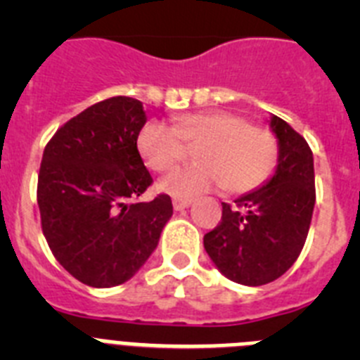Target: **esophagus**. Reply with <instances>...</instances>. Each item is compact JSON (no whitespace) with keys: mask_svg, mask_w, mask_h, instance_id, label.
<instances>
[{"mask_svg":"<svg viewBox=\"0 0 360 360\" xmlns=\"http://www.w3.org/2000/svg\"><path fill=\"white\" fill-rule=\"evenodd\" d=\"M193 203V200L191 198H173V207L174 211H184V209H187Z\"/></svg>","mask_w":360,"mask_h":360,"instance_id":"obj_1","label":"esophagus"}]
</instances>
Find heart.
<instances>
[{"label": "heart", "mask_w": 360, "mask_h": 360, "mask_svg": "<svg viewBox=\"0 0 360 360\" xmlns=\"http://www.w3.org/2000/svg\"><path fill=\"white\" fill-rule=\"evenodd\" d=\"M136 149L155 173H169L196 149L198 164L164 178L162 189L178 198L227 187L250 193L266 182L278 164V142L269 129L232 111H200L174 119L173 126L151 120L136 135Z\"/></svg>", "instance_id": "obj_1"}]
</instances>
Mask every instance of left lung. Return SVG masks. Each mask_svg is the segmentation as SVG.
<instances>
[{"label": "left lung", "mask_w": 360, "mask_h": 360, "mask_svg": "<svg viewBox=\"0 0 360 360\" xmlns=\"http://www.w3.org/2000/svg\"><path fill=\"white\" fill-rule=\"evenodd\" d=\"M270 128L279 142L274 176L234 205L221 203V221L203 236V247L219 272L249 287L274 281L294 265L316 203L308 142L276 115Z\"/></svg>", "instance_id": "8db88e82"}]
</instances>
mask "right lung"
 Segmentation results:
<instances>
[{
    "label": "right lung",
    "mask_w": 360,
    "mask_h": 360,
    "mask_svg": "<svg viewBox=\"0 0 360 360\" xmlns=\"http://www.w3.org/2000/svg\"><path fill=\"white\" fill-rule=\"evenodd\" d=\"M144 124L141 101L110 97L63 124L43 151L41 229L63 269L90 287L133 278L173 214L167 195L139 202L153 184L136 149Z\"/></svg>",
    "instance_id": "obj_1"
}]
</instances>
